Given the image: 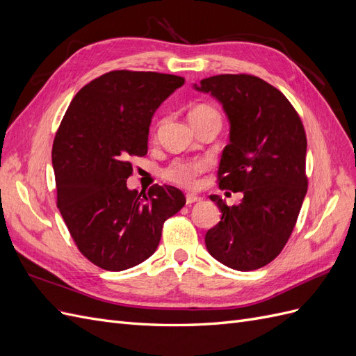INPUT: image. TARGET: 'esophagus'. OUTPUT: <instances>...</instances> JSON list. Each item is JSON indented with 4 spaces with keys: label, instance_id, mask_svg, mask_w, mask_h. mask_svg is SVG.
<instances>
[{
    "label": "esophagus",
    "instance_id": "1",
    "mask_svg": "<svg viewBox=\"0 0 356 356\" xmlns=\"http://www.w3.org/2000/svg\"><path fill=\"white\" fill-rule=\"evenodd\" d=\"M200 200H202V197H199V196H196V195H187V196H186V203H187V204L196 203V202H200Z\"/></svg>",
    "mask_w": 356,
    "mask_h": 356
}]
</instances>
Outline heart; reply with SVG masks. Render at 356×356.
<instances>
[{
  "label": "heart",
  "instance_id": "obj_1",
  "mask_svg": "<svg viewBox=\"0 0 356 356\" xmlns=\"http://www.w3.org/2000/svg\"><path fill=\"white\" fill-rule=\"evenodd\" d=\"M190 122H202V120H211V118H215V120H221L220 113L213 108L211 105L207 104H200L196 105L188 114ZM207 169V163L202 160H175L174 163L168 166L163 172L165 178L169 181L175 182V184L191 188L196 186V179L197 175L202 174V172Z\"/></svg>",
  "mask_w": 356,
  "mask_h": 356
}]
</instances>
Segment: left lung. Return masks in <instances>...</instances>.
I'll return each instance as SVG.
<instances>
[{"instance_id": "8db88e82", "label": "left lung", "mask_w": 356, "mask_h": 356, "mask_svg": "<svg viewBox=\"0 0 356 356\" xmlns=\"http://www.w3.org/2000/svg\"><path fill=\"white\" fill-rule=\"evenodd\" d=\"M193 88L222 106L230 132L218 166L220 187L243 195L233 207L209 196L221 220L204 234V245L221 264L255 270L282 251L303 204L305 127L285 96L254 75H213Z\"/></svg>"}]
</instances>
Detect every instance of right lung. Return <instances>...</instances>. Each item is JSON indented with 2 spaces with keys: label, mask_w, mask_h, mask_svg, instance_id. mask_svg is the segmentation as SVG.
<instances>
[{
  "label": "right lung",
  "mask_w": 356,
  "mask_h": 356,
  "mask_svg": "<svg viewBox=\"0 0 356 356\" xmlns=\"http://www.w3.org/2000/svg\"><path fill=\"white\" fill-rule=\"evenodd\" d=\"M184 84L178 75L111 71L74 96L51 149L58 208L80 252L110 272L157 250L163 222L186 204L182 191L127 188L129 156H145L152 118Z\"/></svg>",
  "instance_id": "right-lung-1"
}]
</instances>
